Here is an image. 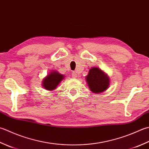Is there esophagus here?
I'll return each instance as SVG.
<instances>
[{
  "label": "esophagus",
  "mask_w": 149,
  "mask_h": 149,
  "mask_svg": "<svg viewBox=\"0 0 149 149\" xmlns=\"http://www.w3.org/2000/svg\"><path fill=\"white\" fill-rule=\"evenodd\" d=\"M72 75V77H74V78L77 77V74H76V73H75V72H73Z\"/></svg>",
  "instance_id": "34e87169"
}]
</instances>
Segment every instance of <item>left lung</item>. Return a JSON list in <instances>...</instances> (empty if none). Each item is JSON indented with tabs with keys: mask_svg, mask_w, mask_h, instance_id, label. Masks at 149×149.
<instances>
[{
	"mask_svg": "<svg viewBox=\"0 0 149 149\" xmlns=\"http://www.w3.org/2000/svg\"><path fill=\"white\" fill-rule=\"evenodd\" d=\"M86 79L90 90L94 93L103 92L109 88V78L97 68L90 69Z\"/></svg>",
	"mask_w": 149,
	"mask_h": 149,
	"instance_id": "left-lung-1",
	"label": "left lung"
}]
</instances>
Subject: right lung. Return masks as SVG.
Listing matches in <instances>:
<instances>
[{
  "label": "right lung",
  "mask_w": 149,
  "mask_h": 149,
  "mask_svg": "<svg viewBox=\"0 0 149 149\" xmlns=\"http://www.w3.org/2000/svg\"><path fill=\"white\" fill-rule=\"evenodd\" d=\"M64 79L63 75L57 72H52L43 80L42 86L46 90H53L56 88L58 84Z\"/></svg>",
  "instance_id": "add662e5"
}]
</instances>
